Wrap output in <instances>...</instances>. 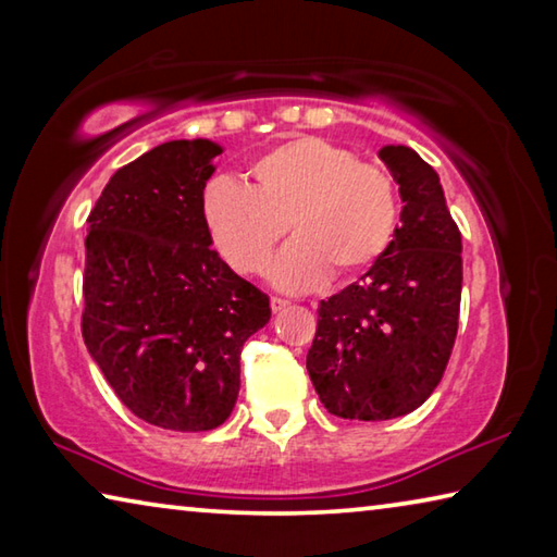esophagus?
Segmentation results:
<instances>
[{
  "instance_id": "obj_1",
  "label": "esophagus",
  "mask_w": 557,
  "mask_h": 557,
  "mask_svg": "<svg viewBox=\"0 0 557 557\" xmlns=\"http://www.w3.org/2000/svg\"><path fill=\"white\" fill-rule=\"evenodd\" d=\"M289 305L287 299H282V297H270V307H272V312H282V309H285Z\"/></svg>"
}]
</instances>
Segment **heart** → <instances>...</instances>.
I'll return each mask as SVG.
<instances>
[{
  "instance_id": "b5f03b06",
  "label": "heart",
  "mask_w": 557,
  "mask_h": 557,
  "mask_svg": "<svg viewBox=\"0 0 557 557\" xmlns=\"http://www.w3.org/2000/svg\"><path fill=\"white\" fill-rule=\"evenodd\" d=\"M250 178L252 186L228 176L209 182L203 223L223 260L245 275L265 270L289 228L295 238L270 268L280 289H312L329 272L358 275L385 256L398 231L393 176L324 139L299 137L268 149L250 164Z\"/></svg>"
}]
</instances>
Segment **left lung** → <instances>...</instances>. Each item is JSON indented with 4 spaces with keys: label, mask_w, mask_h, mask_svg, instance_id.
<instances>
[{
    "label": "left lung",
    "mask_w": 557,
    "mask_h": 557,
    "mask_svg": "<svg viewBox=\"0 0 557 557\" xmlns=\"http://www.w3.org/2000/svg\"><path fill=\"white\" fill-rule=\"evenodd\" d=\"M400 188V225L361 282L322 299L307 371L324 408L391 420L425 403L457 338L461 233L440 176L414 149L381 147Z\"/></svg>",
    "instance_id": "left-lung-1"
}]
</instances>
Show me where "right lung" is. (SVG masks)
Here are the masks:
<instances>
[{
	"label": "right lung",
	"instance_id": "obj_1",
	"mask_svg": "<svg viewBox=\"0 0 557 557\" xmlns=\"http://www.w3.org/2000/svg\"><path fill=\"white\" fill-rule=\"evenodd\" d=\"M223 152L172 139L110 176L88 215L83 338L117 398L149 425H223L240 391L243 344L270 297L235 275L201 213Z\"/></svg>",
	"mask_w": 557,
	"mask_h": 557
}]
</instances>
